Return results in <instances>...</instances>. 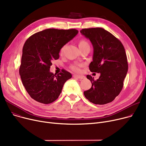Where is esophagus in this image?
Instances as JSON below:
<instances>
[{
	"mask_svg": "<svg viewBox=\"0 0 146 146\" xmlns=\"http://www.w3.org/2000/svg\"><path fill=\"white\" fill-rule=\"evenodd\" d=\"M73 78H78L80 79H84L85 78V77L84 76H81V75H77V74H74L73 76Z\"/></svg>",
	"mask_w": 146,
	"mask_h": 146,
	"instance_id": "34e87169",
	"label": "esophagus"
}]
</instances>
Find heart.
I'll return each instance as SVG.
<instances>
[{
	"label": "heart",
	"mask_w": 146,
	"mask_h": 146,
	"mask_svg": "<svg viewBox=\"0 0 146 146\" xmlns=\"http://www.w3.org/2000/svg\"><path fill=\"white\" fill-rule=\"evenodd\" d=\"M78 45H79V47L80 49H82L83 48H85V47H89V42L85 39L80 40L78 42ZM64 48H65V45L63 46V47L61 48V49L60 50V53L61 54H62L63 53V52L64 51ZM81 66H82V64H72L70 66V68L74 72H78L80 71V67Z\"/></svg>",
	"instance_id": "heart-1"
}]
</instances>
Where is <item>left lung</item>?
I'll return each instance as SVG.
<instances>
[{
	"label": "left lung",
	"instance_id": "8db88e82",
	"mask_svg": "<svg viewBox=\"0 0 146 146\" xmlns=\"http://www.w3.org/2000/svg\"><path fill=\"white\" fill-rule=\"evenodd\" d=\"M80 32L89 38L94 47L93 61L90 63L89 70L101 74L96 80L87 75L92 85L84 92V95L94 104L111 102L122 90L128 72L124 46L118 38L102 28H85Z\"/></svg>",
	"mask_w": 146,
	"mask_h": 146
}]
</instances>
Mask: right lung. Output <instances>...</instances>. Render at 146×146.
Returning a JSON list of instances; mask_svg holds the SVG:
<instances>
[{"label": "right lung", "mask_w": 146, "mask_h": 146, "mask_svg": "<svg viewBox=\"0 0 146 146\" xmlns=\"http://www.w3.org/2000/svg\"><path fill=\"white\" fill-rule=\"evenodd\" d=\"M78 32L76 29L50 28L33 34L25 41L19 74L28 94L35 101L44 104L55 101L64 83L72 78L65 70L54 74L50 68L52 61L58 59L61 48Z\"/></svg>", "instance_id": "1"}]
</instances>
